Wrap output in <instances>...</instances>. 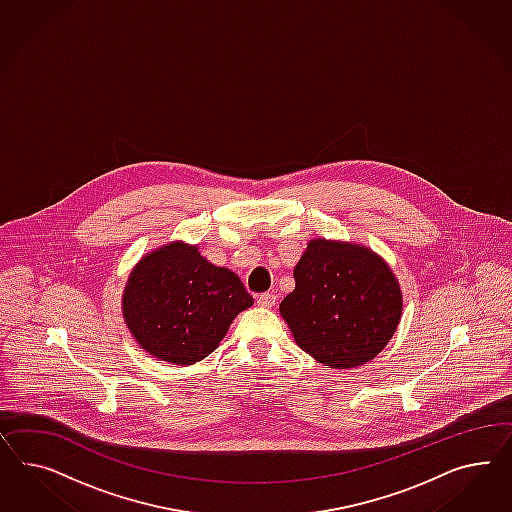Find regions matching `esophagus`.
Listing matches in <instances>:
<instances>
[{
	"mask_svg": "<svg viewBox=\"0 0 512 512\" xmlns=\"http://www.w3.org/2000/svg\"><path fill=\"white\" fill-rule=\"evenodd\" d=\"M257 304H259L261 308H272V306L276 304V295L263 293V295L257 296Z\"/></svg>",
	"mask_w": 512,
	"mask_h": 512,
	"instance_id": "esophagus-1",
	"label": "esophagus"
}]
</instances>
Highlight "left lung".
Here are the masks:
<instances>
[{"instance_id": "1", "label": "left lung", "mask_w": 512, "mask_h": 512, "mask_svg": "<svg viewBox=\"0 0 512 512\" xmlns=\"http://www.w3.org/2000/svg\"><path fill=\"white\" fill-rule=\"evenodd\" d=\"M295 291L279 313L296 345L319 364L372 362L400 325L403 295L387 261L355 242L313 238L295 266Z\"/></svg>"}]
</instances>
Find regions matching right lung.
I'll list each match as a JSON object with an SVG mask.
<instances>
[{
    "label": "right lung",
    "instance_id": "right-lung-1",
    "mask_svg": "<svg viewBox=\"0 0 512 512\" xmlns=\"http://www.w3.org/2000/svg\"><path fill=\"white\" fill-rule=\"evenodd\" d=\"M251 306L233 270L208 263L199 246L182 240L142 255L122 295L125 326L140 349L176 366L208 357Z\"/></svg>",
    "mask_w": 512,
    "mask_h": 512
}]
</instances>
